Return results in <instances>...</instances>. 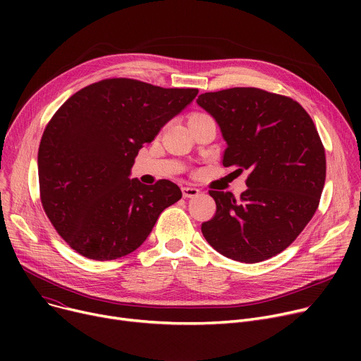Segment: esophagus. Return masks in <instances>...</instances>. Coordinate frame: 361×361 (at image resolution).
Returning a JSON list of instances; mask_svg holds the SVG:
<instances>
[{"label": "esophagus", "mask_w": 361, "mask_h": 361, "mask_svg": "<svg viewBox=\"0 0 361 361\" xmlns=\"http://www.w3.org/2000/svg\"><path fill=\"white\" fill-rule=\"evenodd\" d=\"M181 192H183V196H184L185 199L196 197V196H199V193H200L199 188H196V187H183Z\"/></svg>", "instance_id": "obj_1"}]
</instances>
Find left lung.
Returning a JSON list of instances; mask_svg holds the SVG:
<instances>
[{"label":"left lung","instance_id":"1","mask_svg":"<svg viewBox=\"0 0 361 361\" xmlns=\"http://www.w3.org/2000/svg\"><path fill=\"white\" fill-rule=\"evenodd\" d=\"M197 104L226 142L222 165L250 173L240 199L209 190L216 212L202 224L203 237L244 263L286 250L313 218L325 185V147L313 120L297 101L257 87L202 93Z\"/></svg>","mask_w":361,"mask_h":361}]
</instances>
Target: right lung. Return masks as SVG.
<instances>
[{"instance_id": "1", "label": "right lung", "mask_w": 361, "mask_h": 361, "mask_svg": "<svg viewBox=\"0 0 361 361\" xmlns=\"http://www.w3.org/2000/svg\"><path fill=\"white\" fill-rule=\"evenodd\" d=\"M197 89H165L135 79H105L75 92L41 139L42 207L73 250L114 260L143 244L165 207L181 199L169 180H130L139 149L190 104Z\"/></svg>"}]
</instances>
